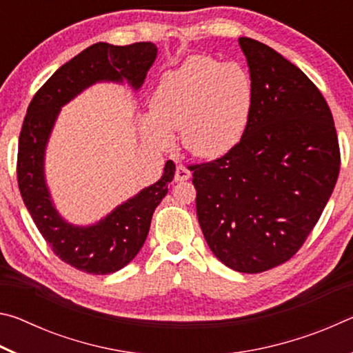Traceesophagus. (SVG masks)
I'll list each match as a JSON object with an SVG mask.
<instances>
[{
	"label": "esophagus",
	"mask_w": 353,
	"mask_h": 353,
	"mask_svg": "<svg viewBox=\"0 0 353 353\" xmlns=\"http://www.w3.org/2000/svg\"><path fill=\"white\" fill-rule=\"evenodd\" d=\"M191 177V172L185 165H179L176 168V174H174V181L176 182H183V181H188Z\"/></svg>",
	"instance_id": "1"
}]
</instances>
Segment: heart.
Segmentation results:
<instances>
[{
  "mask_svg": "<svg viewBox=\"0 0 353 353\" xmlns=\"http://www.w3.org/2000/svg\"><path fill=\"white\" fill-rule=\"evenodd\" d=\"M252 103V82L240 65L190 57L159 81L149 113L140 118L141 137L151 148L168 149L172 130H181L191 155L216 159L241 141Z\"/></svg>",
  "mask_w": 353,
  "mask_h": 353,
  "instance_id": "heart-1",
  "label": "heart"
}]
</instances>
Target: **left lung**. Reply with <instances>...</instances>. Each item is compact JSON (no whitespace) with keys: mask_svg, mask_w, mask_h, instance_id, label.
<instances>
[{"mask_svg":"<svg viewBox=\"0 0 353 353\" xmlns=\"http://www.w3.org/2000/svg\"><path fill=\"white\" fill-rule=\"evenodd\" d=\"M238 43L254 90L248 129L232 151L190 171L208 248L230 270L256 274L302 248L341 157L332 112L305 73L265 43Z\"/></svg>","mask_w":353,"mask_h":353,"instance_id":"8db88e82","label":"left lung"}]
</instances>
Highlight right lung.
Returning a JSON list of instances; mask_svg holds the SVG:
<instances>
[{"label": "right lung", "instance_id": "1", "mask_svg": "<svg viewBox=\"0 0 353 353\" xmlns=\"http://www.w3.org/2000/svg\"><path fill=\"white\" fill-rule=\"evenodd\" d=\"M157 57V46L140 41L115 46L99 41L62 65L34 94L23 121L17 179L23 202L41 236L62 261L87 274H110L135 259L146 241L152 213L168 193L176 165L163 176L92 225L65 221L51 201L45 179V151L61 107L97 82L128 81L135 90Z\"/></svg>", "mask_w": 353, "mask_h": 353}]
</instances>
